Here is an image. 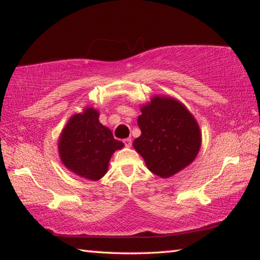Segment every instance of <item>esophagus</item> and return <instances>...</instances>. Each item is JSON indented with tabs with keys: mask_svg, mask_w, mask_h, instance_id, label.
Listing matches in <instances>:
<instances>
[{
	"mask_svg": "<svg viewBox=\"0 0 260 260\" xmlns=\"http://www.w3.org/2000/svg\"><path fill=\"white\" fill-rule=\"evenodd\" d=\"M123 143H124V145L126 147H130L131 146V143H133V140H131V138H125L124 140H123Z\"/></svg>",
	"mask_w": 260,
	"mask_h": 260,
	"instance_id": "esophagus-1",
	"label": "esophagus"
}]
</instances>
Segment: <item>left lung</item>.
Masks as SVG:
<instances>
[{"label":"left lung","mask_w":260,"mask_h":260,"mask_svg":"<svg viewBox=\"0 0 260 260\" xmlns=\"http://www.w3.org/2000/svg\"><path fill=\"white\" fill-rule=\"evenodd\" d=\"M142 135L134 147L153 174L167 178L181 172L197 156L202 134L184 105L169 96H153L140 108Z\"/></svg>","instance_id":"8db88e82"}]
</instances>
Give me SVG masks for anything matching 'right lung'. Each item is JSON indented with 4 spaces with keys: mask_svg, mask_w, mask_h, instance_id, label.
Masks as SVG:
<instances>
[{
    "mask_svg": "<svg viewBox=\"0 0 260 260\" xmlns=\"http://www.w3.org/2000/svg\"><path fill=\"white\" fill-rule=\"evenodd\" d=\"M124 144L115 139L99 121V112L92 107L70 117L58 139L62 164L83 178L98 181L107 173L113 153Z\"/></svg>",
    "mask_w": 260,
    "mask_h": 260,
    "instance_id": "right-lung-1",
    "label": "right lung"
}]
</instances>
